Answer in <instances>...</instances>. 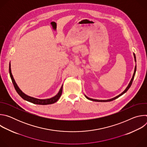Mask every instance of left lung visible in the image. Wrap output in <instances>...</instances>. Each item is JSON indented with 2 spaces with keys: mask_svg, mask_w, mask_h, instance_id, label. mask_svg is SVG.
I'll return each instance as SVG.
<instances>
[{
  "mask_svg": "<svg viewBox=\"0 0 147 147\" xmlns=\"http://www.w3.org/2000/svg\"><path fill=\"white\" fill-rule=\"evenodd\" d=\"M133 55H134V60H135V61L136 62V55H135V54H134V53H133ZM136 72V65L135 68H134V71L133 75L132 78L131 79V80H130V82H129V85L127 86V87H126V88H125V89L124 90V91L123 92H122L120 94H119V95H117V96H115V97H114V98H111V99H107V100H99V99H92V98H88V97L85 94H84V95H85V96L86 97V98H87L88 99H89V100H92V101H95V102H110V101L116 99V98H119V96H121L122 95H123L124 93H125V92H126L128 91V90L130 88V87H131V84H132V82H133V80H134Z\"/></svg>",
  "mask_w": 147,
  "mask_h": 147,
  "instance_id": "obj_1",
  "label": "left lung"
}]
</instances>
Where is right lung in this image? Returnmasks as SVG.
<instances>
[{"instance_id": "add662e5", "label": "right lung", "mask_w": 147, "mask_h": 147, "mask_svg": "<svg viewBox=\"0 0 147 147\" xmlns=\"http://www.w3.org/2000/svg\"><path fill=\"white\" fill-rule=\"evenodd\" d=\"M9 73H10V78L11 79L12 82L14 85V88L16 90L17 92L18 93V94L22 97L23 99L28 101L30 102H31L32 103L34 104H37V105H49V104H52L54 103L55 102H56L58 99L60 98L61 93H62V90H63V85L61 86L59 92L53 97L51 98H48V99H38V98H35L34 97H31L30 96H28L27 95H26V94H24L22 90H21L19 87H18L17 84H16L13 76L12 75L11 73V65H10V62L9 63Z\"/></svg>"}]
</instances>
